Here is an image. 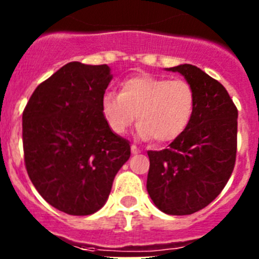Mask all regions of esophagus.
I'll return each instance as SVG.
<instances>
[{"label": "esophagus", "mask_w": 259, "mask_h": 259, "mask_svg": "<svg viewBox=\"0 0 259 259\" xmlns=\"http://www.w3.org/2000/svg\"><path fill=\"white\" fill-rule=\"evenodd\" d=\"M131 152H132V154H139V153H140L141 150L139 149V148H137L136 145H131Z\"/></svg>", "instance_id": "obj_1"}]
</instances>
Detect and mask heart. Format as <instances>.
Listing matches in <instances>:
<instances>
[{"label": "heart", "instance_id": "1", "mask_svg": "<svg viewBox=\"0 0 259 259\" xmlns=\"http://www.w3.org/2000/svg\"><path fill=\"white\" fill-rule=\"evenodd\" d=\"M196 101V92L187 80L141 74L124 80L119 95L105 93L101 109L114 134H125L137 116V136L168 143L187 130Z\"/></svg>", "mask_w": 259, "mask_h": 259}]
</instances>
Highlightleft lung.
I'll return each instance as SVG.
<instances>
[{
    "label": "left lung",
    "mask_w": 259,
    "mask_h": 259,
    "mask_svg": "<svg viewBox=\"0 0 259 259\" xmlns=\"http://www.w3.org/2000/svg\"><path fill=\"white\" fill-rule=\"evenodd\" d=\"M180 72L196 92V109L184 132L163 150H149L146 189L155 206L170 215L206 207L227 184L237 152V109L218 80L192 65Z\"/></svg>",
    "instance_id": "8db88e82"
}]
</instances>
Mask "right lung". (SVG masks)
Here are the masks:
<instances>
[{"label": "right lung", "instance_id": "1", "mask_svg": "<svg viewBox=\"0 0 259 259\" xmlns=\"http://www.w3.org/2000/svg\"><path fill=\"white\" fill-rule=\"evenodd\" d=\"M111 79L107 65L70 62L37 85L23 111L27 174L41 197L66 214L101 209L131 155L102 114Z\"/></svg>", "mask_w": 259, "mask_h": 259}]
</instances>
